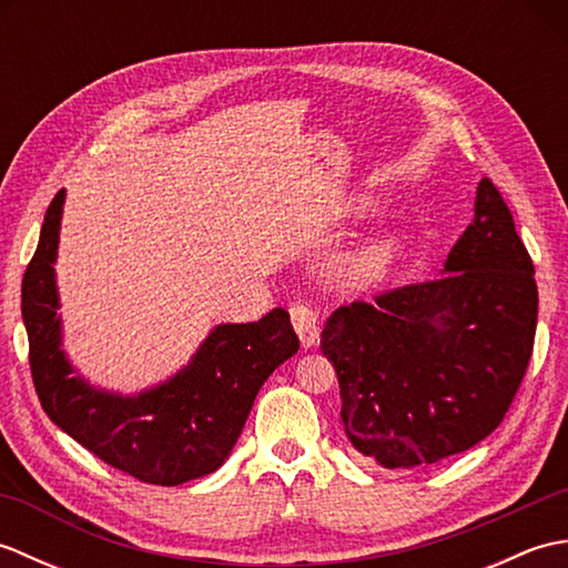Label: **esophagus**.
<instances>
[{
  "label": "esophagus",
  "instance_id": "34e87169",
  "mask_svg": "<svg viewBox=\"0 0 568 568\" xmlns=\"http://www.w3.org/2000/svg\"><path fill=\"white\" fill-rule=\"evenodd\" d=\"M291 320L303 346H315L320 339V332H317V312L312 310V305L297 300V303L291 305Z\"/></svg>",
  "mask_w": 568,
  "mask_h": 568
}]
</instances>
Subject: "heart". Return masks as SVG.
<instances>
[{
  "mask_svg": "<svg viewBox=\"0 0 568 568\" xmlns=\"http://www.w3.org/2000/svg\"><path fill=\"white\" fill-rule=\"evenodd\" d=\"M400 253V244L393 236H383L371 241L368 246L358 251V256L348 265V281L356 285H376L388 277Z\"/></svg>",
  "mask_w": 568,
  "mask_h": 568,
  "instance_id": "1",
  "label": "heart"
}]
</instances>
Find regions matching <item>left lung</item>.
I'll return each mask as SVG.
<instances>
[{"instance_id":"left-lung-1","label":"left lung","mask_w":568,"mask_h":568,"mask_svg":"<svg viewBox=\"0 0 568 568\" xmlns=\"http://www.w3.org/2000/svg\"><path fill=\"white\" fill-rule=\"evenodd\" d=\"M442 273L356 300L324 324L346 437L385 468L437 464L486 439L532 356L535 265L488 178Z\"/></svg>"}]
</instances>
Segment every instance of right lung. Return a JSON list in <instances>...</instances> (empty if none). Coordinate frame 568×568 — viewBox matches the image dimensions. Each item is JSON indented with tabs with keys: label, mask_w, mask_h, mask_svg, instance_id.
Listing matches in <instances>:
<instances>
[{
	"label": "right lung",
	"mask_w": 568,
	"mask_h": 568,
	"mask_svg": "<svg viewBox=\"0 0 568 568\" xmlns=\"http://www.w3.org/2000/svg\"><path fill=\"white\" fill-rule=\"evenodd\" d=\"M65 190L48 204L41 239L21 283V317L39 400L55 425L124 474L153 486L207 476L232 454L251 405L291 358L297 334L283 307L258 322L220 324L171 381L139 395L92 388L72 376L60 339L55 253Z\"/></svg>",
	"instance_id": "obj_1"
}]
</instances>
